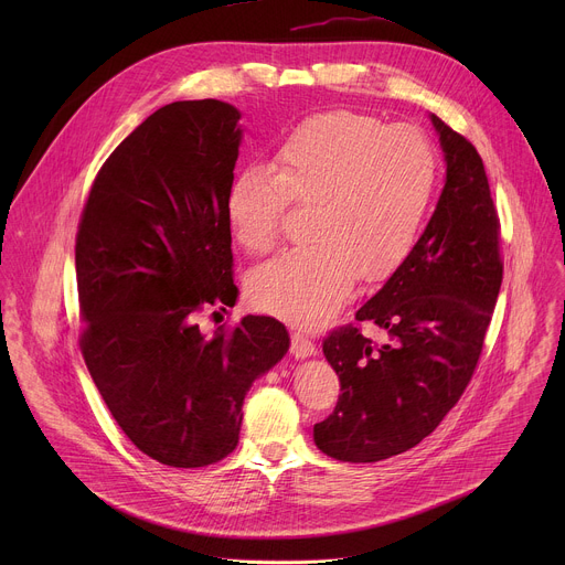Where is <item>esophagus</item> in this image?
Listing matches in <instances>:
<instances>
[{
  "instance_id": "34e87169",
  "label": "esophagus",
  "mask_w": 565,
  "mask_h": 565,
  "mask_svg": "<svg viewBox=\"0 0 565 565\" xmlns=\"http://www.w3.org/2000/svg\"><path fill=\"white\" fill-rule=\"evenodd\" d=\"M290 353L297 358V360H303V358H310L317 353V347L301 333H292L290 338Z\"/></svg>"
}]
</instances>
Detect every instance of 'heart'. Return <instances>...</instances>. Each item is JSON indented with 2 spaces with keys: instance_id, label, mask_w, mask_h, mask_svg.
I'll return each instance as SVG.
<instances>
[{
  "instance_id": "1",
  "label": "heart",
  "mask_w": 565,
  "mask_h": 565,
  "mask_svg": "<svg viewBox=\"0 0 565 565\" xmlns=\"http://www.w3.org/2000/svg\"><path fill=\"white\" fill-rule=\"evenodd\" d=\"M436 179V151L412 125L344 109L303 118L275 147L270 170L244 168L225 194L230 232L255 255L277 244L288 203H312V244L253 273L255 306L295 327L324 324L355 275L380 281L409 255Z\"/></svg>"
}]
</instances>
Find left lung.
Instances as JSON below:
<instances>
[{
	"instance_id": "8db88e82",
	"label": "left lung",
	"mask_w": 565,
	"mask_h": 565,
	"mask_svg": "<svg viewBox=\"0 0 565 565\" xmlns=\"http://www.w3.org/2000/svg\"><path fill=\"white\" fill-rule=\"evenodd\" d=\"M429 118L447 166L443 194L418 244L355 312L388 342L375 347L353 324L324 340L342 395L312 438L335 460L397 456L440 425L473 375L501 290L499 214L482 158Z\"/></svg>"
}]
</instances>
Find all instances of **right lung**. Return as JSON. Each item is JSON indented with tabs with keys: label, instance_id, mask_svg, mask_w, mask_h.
<instances>
[{
	"label": "right lung",
	"instance_id": "1",
	"mask_svg": "<svg viewBox=\"0 0 565 565\" xmlns=\"http://www.w3.org/2000/svg\"><path fill=\"white\" fill-rule=\"evenodd\" d=\"M238 118L212 98L153 111L105 160L75 238L87 369L127 438L170 467L232 454L246 393L290 347L266 315L196 324L238 297L225 216Z\"/></svg>",
	"mask_w": 565,
	"mask_h": 565
}]
</instances>
